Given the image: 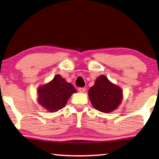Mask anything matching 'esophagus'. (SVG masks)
I'll return each mask as SVG.
<instances>
[{
  "instance_id": "1",
  "label": "esophagus",
  "mask_w": 159,
  "mask_h": 159,
  "mask_svg": "<svg viewBox=\"0 0 159 159\" xmlns=\"http://www.w3.org/2000/svg\"><path fill=\"white\" fill-rule=\"evenodd\" d=\"M78 90H79V91L80 93H84L85 92V88H78Z\"/></svg>"
}]
</instances>
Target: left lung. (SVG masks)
I'll list each match as a JSON object with an SVG mask.
<instances>
[{
    "mask_svg": "<svg viewBox=\"0 0 159 159\" xmlns=\"http://www.w3.org/2000/svg\"><path fill=\"white\" fill-rule=\"evenodd\" d=\"M88 96L94 108L101 112L110 113L121 103L123 90L104 75H101L88 90Z\"/></svg>",
    "mask_w": 159,
    "mask_h": 159,
    "instance_id": "left-lung-1",
    "label": "left lung"
}]
</instances>
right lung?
Listing matches in <instances>:
<instances>
[{
	"label": "right lung",
	"mask_w": 159,
	"mask_h": 159,
	"mask_svg": "<svg viewBox=\"0 0 159 159\" xmlns=\"http://www.w3.org/2000/svg\"><path fill=\"white\" fill-rule=\"evenodd\" d=\"M76 90L60 75L38 88V101L49 112H56L65 107L70 97Z\"/></svg>",
	"instance_id": "1"
}]
</instances>
